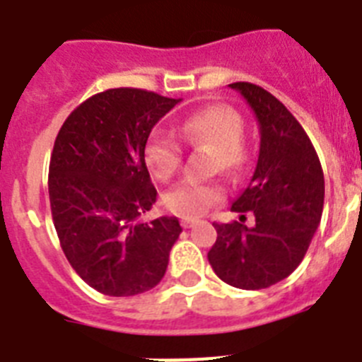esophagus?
<instances>
[{
  "label": "esophagus",
  "mask_w": 362,
  "mask_h": 362,
  "mask_svg": "<svg viewBox=\"0 0 362 362\" xmlns=\"http://www.w3.org/2000/svg\"><path fill=\"white\" fill-rule=\"evenodd\" d=\"M197 223H199V221H195V218H182V226L184 228H193Z\"/></svg>",
  "instance_id": "obj_1"
}]
</instances>
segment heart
Wrapping results in <instances>:
<instances>
[{"label":"heart","mask_w":362,"mask_h":362,"mask_svg":"<svg viewBox=\"0 0 362 362\" xmlns=\"http://www.w3.org/2000/svg\"><path fill=\"white\" fill-rule=\"evenodd\" d=\"M243 119L226 105H209L193 112L180 129L182 139L191 147L214 148V171L235 173L248 160L247 145L241 138ZM145 165L160 182H169L182 165L180 144L167 132H153L144 147ZM223 199V187L217 182L186 180L167 191L163 206L171 214L195 218Z\"/></svg>","instance_id":"1"}]
</instances>
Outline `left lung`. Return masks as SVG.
Wrapping results in <instances>:
<instances>
[{
    "mask_svg": "<svg viewBox=\"0 0 362 362\" xmlns=\"http://www.w3.org/2000/svg\"><path fill=\"white\" fill-rule=\"evenodd\" d=\"M259 123V156L232 211L254 214L256 224H217L208 252L215 274L238 289L278 284L302 263L324 209V173L311 139L272 93L250 83L230 84Z\"/></svg>",
    "mask_w": 362,
    "mask_h": 362,
    "instance_id": "obj_1",
    "label": "left lung"
}]
</instances>
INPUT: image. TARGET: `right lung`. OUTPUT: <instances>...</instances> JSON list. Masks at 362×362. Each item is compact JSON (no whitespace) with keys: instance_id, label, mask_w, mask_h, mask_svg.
I'll list each match as a JSON object with an SVG mask.
<instances>
[{"instance_id":"obj_1","label":"right lung","mask_w":362,"mask_h":362,"mask_svg":"<svg viewBox=\"0 0 362 362\" xmlns=\"http://www.w3.org/2000/svg\"><path fill=\"white\" fill-rule=\"evenodd\" d=\"M180 99L114 88L69 114L49 163L51 214L69 265L108 296L156 287L180 235L176 217L145 223L156 202L144 147L154 124Z\"/></svg>"}]
</instances>
